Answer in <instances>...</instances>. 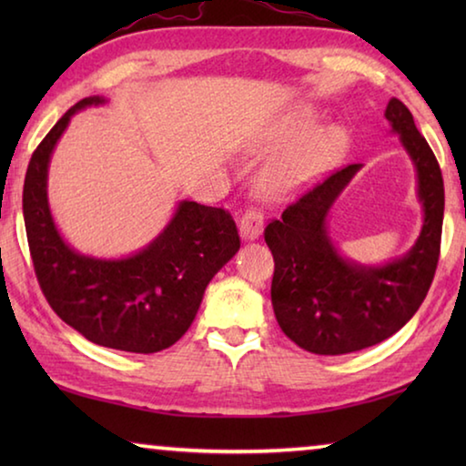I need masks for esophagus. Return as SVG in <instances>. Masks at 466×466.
<instances>
[{
    "instance_id": "obj_1",
    "label": "esophagus",
    "mask_w": 466,
    "mask_h": 466,
    "mask_svg": "<svg viewBox=\"0 0 466 466\" xmlns=\"http://www.w3.org/2000/svg\"><path fill=\"white\" fill-rule=\"evenodd\" d=\"M238 228L242 240H257L263 232V214L255 208L247 209L240 218Z\"/></svg>"
}]
</instances>
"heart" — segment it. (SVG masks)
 I'll list each match as a JSON object with an SVG mask.
<instances>
[{
  "instance_id": "obj_1",
  "label": "heart",
  "mask_w": 466,
  "mask_h": 466,
  "mask_svg": "<svg viewBox=\"0 0 466 466\" xmlns=\"http://www.w3.org/2000/svg\"><path fill=\"white\" fill-rule=\"evenodd\" d=\"M312 125L310 116L296 121L288 131H283L279 137H271L265 141V149L283 147L288 146L291 139H296L299 133H304ZM345 146L343 133L329 127L319 129L310 133L302 144L296 146L291 152L281 156L279 160H275L271 167H267L263 175V187L269 195H288L298 191L299 187H304L309 180H312L317 175H320L335 157L341 154Z\"/></svg>"
}]
</instances>
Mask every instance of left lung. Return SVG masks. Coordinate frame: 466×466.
I'll return each instance as SVG.
<instances>
[{"mask_svg":"<svg viewBox=\"0 0 466 466\" xmlns=\"http://www.w3.org/2000/svg\"><path fill=\"white\" fill-rule=\"evenodd\" d=\"M417 172L423 226L407 255L384 265L343 257L330 240L327 218L358 175L350 164L310 187L265 228L275 271L271 304L279 327L298 347L319 356L366 350L403 329L428 296L440 257L444 180L413 115L399 98L384 110Z\"/></svg>","mask_w":466,"mask_h":466,"instance_id":"8db88e82","label":"left lung"}]
</instances>
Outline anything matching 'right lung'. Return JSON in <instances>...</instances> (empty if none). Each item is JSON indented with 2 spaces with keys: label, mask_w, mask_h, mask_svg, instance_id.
Segmentation results:
<instances>
[{
  "label": "right lung",
  "mask_w": 466,
  "mask_h": 466,
  "mask_svg": "<svg viewBox=\"0 0 466 466\" xmlns=\"http://www.w3.org/2000/svg\"><path fill=\"white\" fill-rule=\"evenodd\" d=\"M105 102H77L30 157L22 193L28 247L46 302L63 322L96 345L156 353L187 333L205 288L238 252L240 238L226 209L180 201L168 226L136 255L96 258L63 240L46 197L51 154L77 110Z\"/></svg>",
  "instance_id": "obj_1"
}]
</instances>
